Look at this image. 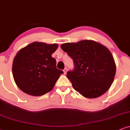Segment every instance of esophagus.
<instances>
[{"label": "esophagus", "instance_id": "esophagus-1", "mask_svg": "<svg viewBox=\"0 0 130 130\" xmlns=\"http://www.w3.org/2000/svg\"><path fill=\"white\" fill-rule=\"evenodd\" d=\"M67 70H67V68H65V69H64V70H63V73L65 74L67 73Z\"/></svg>", "mask_w": 130, "mask_h": 130}]
</instances>
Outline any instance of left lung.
I'll list each match as a JSON object with an SVG mask.
<instances>
[{
    "instance_id": "8db88e82",
    "label": "left lung",
    "mask_w": 130,
    "mask_h": 130,
    "mask_svg": "<svg viewBox=\"0 0 130 130\" xmlns=\"http://www.w3.org/2000/svg\"><path fill=\"white\" fill-rule=\"evenodd\" d=\"M60 47L73 60L74 68L67 72V77L75 91L89 98H97L108 91L116 73L109 49L89 40L63 44Z\"/></svg>"
}]
</instances>
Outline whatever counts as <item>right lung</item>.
<instances>
[{
	"instance_id": "add662e5",
	"label": "right lung",
	"mask_w": 130,
	"mask_h": 130,
	"mask_svg": "<svg viewBox=\"0 0 130 130\" xmlns=\"http://www.w3.org/2000/svg\"><path fill=\"white\" fill-rule=\"evenodd\" d=\"M57 47L56 44L34 42L18 52L13 61L12 74L21 91L41 96L52 90L63 73L56 68V61L52 56Z\"/></svg>"
}]
</instances>
